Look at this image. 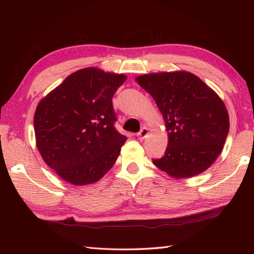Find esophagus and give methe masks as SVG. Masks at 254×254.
<instances>
[{
    "instance_id": "1",
    "label": "esophagus",
    "mask_w": 254,
    "mask_h": 254,
    "mask_svg": "<svg viewBox=\"0 0 254 254\" xmlns=\"http://www.w3.org/2000/svg\"><path fill=\"white\" fill-rule=\"evenodd\" d=\"M148 134V128H146V127H143L141 131H139L137 134H136V136L139 138V139H144L145 137H146V135Z\"/></svg>"
}]
</instances>
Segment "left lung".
Listing matches in <instances>:
<instances>
[{
    "label": "left lung",
    "mask_w": 254,
    "mask_h": 254,
    "mask_svg": "<svg viewBox=\"0 0 254 254\" xmlns=\"http://www.w3.org/2000/svg\"><path fill=\"white\" fill-rule=\"evenodd\" d=\"M153 97L168 132L165 155L153 163L174 178H190L209 168L229 132L223 100L192 73L163 72L136 77Z\"/></svg>",
    "instance_id": "obj_1"
}]
</instances>
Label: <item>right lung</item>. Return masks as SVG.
I'll return each mask as SVG.
<instances>
[{"label": "right lung", "mask_w": 254, "mask_h": 254, "mask_svg": "<svg viewBox=\"0 0 254 254\" xmlns=\"http://www.w3.org/2000/svg\"><path fill=\"white\" fill-rule=\"evenodd\" d=\"M123 74L79 69L41 99L34 117L37 147L45 163L75 186L101 179L127 137L115 127L112 97Z\"/></svg>", "instance_id": "1"}]
</instances>
